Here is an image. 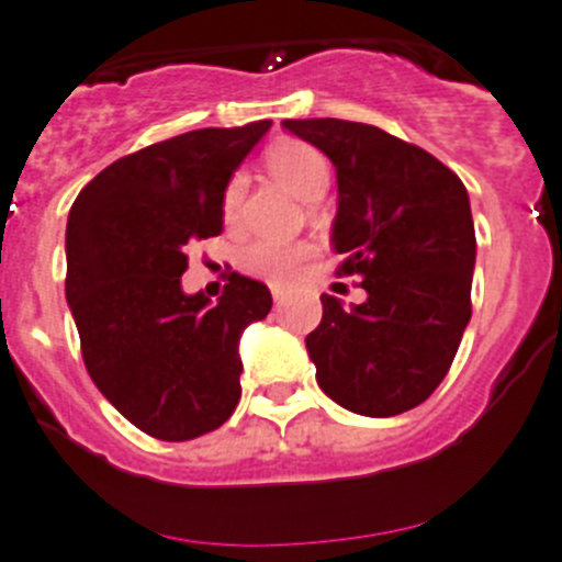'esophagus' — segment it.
I'll list each match as a JSON object with an SVG mask.
<instances>
[{
    "label": "esophagus",
    "instance_id": "1",
    "mask_svg": "<svg viewBox=\"0 0 562 562\" xmlns=\"http://www.w3.org/2000/svg\"><path fill=\"white\" fill-rule=\"evenodd\" d=\"M271 296H274V304H282L285 302V291H282V288H271Z\"/></svg>",
    "mask_w": 562,
    "mask_h": 562
}]
</instances>
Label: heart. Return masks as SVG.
<instances>
[{
  "instance_id": "heart-1",
  "label": "heart",
  "mask_w": 562,
  "mask_h": 562,
  "mask_svg": "<svg viewBox=\"0 0 562 562\" xmlns=\"http://www.w3.org/2000/svg\"><path fill=\"white\" fill-rule=\"evenodd\" d=\"M266 168L277 181L296 192L304 201H315L326 192L328 179H331V166L326 155L304 140L285 138L277 140L266 151ZM245 176L236 173L223 190V220L234 225L239 220L241 201H245ZM315 255V247L310 241H285V239H255L241 249V266L252 277H260L274 285H285L299 274L304 263Z\"/></svg>"
}]
</instances>
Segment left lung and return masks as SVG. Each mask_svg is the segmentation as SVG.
<instances>
[{"instance_id": "1", "label": "left lung", "mask_w": 562, "mask_h": 562, "mask_svg": "<svg viewBox=\"0 0 562 562\" xmlns=\"http://www.w3.org/2000/svg\"><path fill=\"white\" fill-rule=\"evenodd\" d=\"M337 168L334 249L367 302L323 293L307 334L317 386L359 416L422 405L449 372L470 321L475 228L468 190L438 157L345 119H288Z\"/></svg>"}]
</instances>
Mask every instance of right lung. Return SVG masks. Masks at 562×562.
I'll return each mask as SVG.
<instances>
[{
  "mask_svg": "<svg viewBox=\"0 0 562 562\" xmlns=\"http://www.w3.org/2000/svg\"><path fill=\"white\" fill-rule=\"evenodd\" d=\"M271 127H206L111 162L67 217L65 293L94 386L140 432L192 440L241 396L239 337L271 310L263 282L228 274L223 296H187V247L223 234V190Z\"/></svg>",
  "mask_w": 562,
  "mask_h": 562,
  "instance_id": "right-lung-1",
  "label": "right lung"
}]
</instances>
